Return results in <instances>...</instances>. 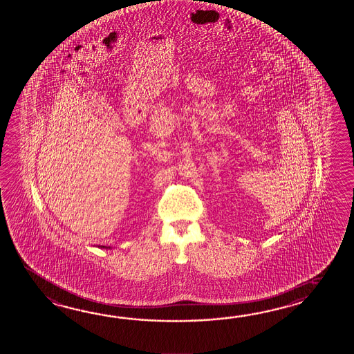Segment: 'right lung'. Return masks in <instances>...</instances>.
Masks as SVG:
<instances>
[{"instance_id": "right-lung-1", "label": "right lung", "mask_w": 354, "mask_h": 354, "mask_svg": "<svg viewBox=\"0 0 354 354\" xmlns=\"http://www.w3.org/2000/svg\"><path fill=\"white\" fill-rule=\"evenodd\" d=\"M100 248L111 249V247H106V245H98Z\"/></svg>"}]
</instances>
